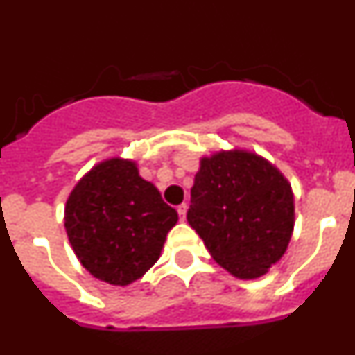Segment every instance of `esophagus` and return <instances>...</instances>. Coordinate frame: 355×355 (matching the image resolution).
Segmentation results:
<instances>
[{
    "instance_id": "34e87169",
    "label": "esophagus",
    "mask_w": 355,
    "mask_h": 355,
    "mask_svg": "<svg viewBox=\"0 0 355 355\" xmlns=\"http://www.w3.org/2000/svg\"><path fill=\"white\" fill-rule=\"evenodd\" d=\"M187 209H188V206L184 205V202H183V205L178 206V215H180L181 220H184V216H187Z\"/></svg>"
}]
</instances>
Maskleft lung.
I'll return each mask as SVG.
<instances>
[{
	"instance_id": "left-lung-1",
	"label": "left lung",
	"mask_w": 355,
	"mask_h": 355,
	"mask_svg": "<svg viewBox=\"0 0 355 355\" xmlns=\"http://www.w3.org/2000/svg\"><path fill=\"white\" fill-rule=\"evenodd\" d=\"M293 218L290 184L266 159L233 150L200 162L187 220L233 275L266 274L286 250Z\"/></svg>"
}]
</instances>
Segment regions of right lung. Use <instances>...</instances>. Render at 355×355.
I'll use <instances>...</instances> for the list:
<instances>
[{
    "mask_svg": "<svg viewBox=\"0 0 355 355\" xmlns=\"http://www.w3.org/2000/svg\"><path fill=\"white\" fill-rule=\"evenodd\" d=\"M175 222L178 211L128 159L96 165L65 206V229L81 265L119 286L140 279L158 261Z\"/></svg>",
    "mask_w": 355,
    "mask_h": 355,
    "instance_id": "right-lung-1",
    "label": "right lung"
}]
</instances>
